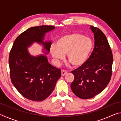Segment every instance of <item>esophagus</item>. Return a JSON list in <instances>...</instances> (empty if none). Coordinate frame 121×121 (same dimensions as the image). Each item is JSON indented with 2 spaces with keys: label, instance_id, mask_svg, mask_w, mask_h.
<instances>
[{
  "label": "esophagus",
  "instance_id": "esophagus-1",
  "mask_svg": "<svg viewBox=\"0 0 121 121\" xmlns=\"http://www.w3.org/2000/svg\"><path fill=\"white\" fill-rule=\"evenodd\" d=\"M67 73H68V71L65 70H64V69H62V70H61V75L62 76H65V74H67Z\"/></svg>",
  "mask_w": 121,
  "mask_h": 121
}]
</instances>
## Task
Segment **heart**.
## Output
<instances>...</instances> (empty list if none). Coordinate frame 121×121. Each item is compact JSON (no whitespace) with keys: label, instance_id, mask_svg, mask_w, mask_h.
Segmentation results:
<instances>
[{"label":"heart","instance_id":"heart-1","mask_svg":"<svg viewBox=\"0 0 121 121\" xmlns=\"http://www.w3.org/2000/svg\"><path fill=\"white\" fill-rule=\"evenodd\" d=\"M91 39L82 34L72 33L60 37L56 45H52L50 52L58 60H62L67 54V59L73 66L79 67L86 62L92 49Z\"/></svg>","mask_w":121,"mask_h":121}]
</instances>
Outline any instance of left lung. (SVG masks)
I'll return each mask as SVG.
<instances>
[{
  "label": "left lung",
  "mask_w": 121,
  "mask_h": 121,
  "mask_svg": "<svg viewBox=\"0 0 121 121\" xmlns=\"http://www.w3.org/2000/svg\"><path fill=\"white\" fill-rule=\"evenodd\" d=\"M94 33L95 48L83 65L71 71L74 80L71 84L73 93L83 99H90L107 86L112 74V51L105 35L101 30L91 26Z\"/></svg>",
  "instance_id": "obj_1"
}]
</instances>
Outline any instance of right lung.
<instances>
[{
	"instance_id": "right-lung-1",
	"label": "right lung",
	"mask_w": 121,
	"mask_h": 121,
	"mask_svg": "<svg viewBox=\"0 0 121 121\" xmlns=\"http://www.w3.org/2000/svg\"><path fill=\"white\" fill-rule=\"evenodd\" d=\"M54 29L52 26L28 29L16 38L10 51L9 61L12 83L21 95L32 101H42L51 95L61 71L50 64L46 56H30L26 47L37 42L43 44L49 52L51 42L44 43L43 40L46 32Z\"/></svg>"
}]
</instances>
